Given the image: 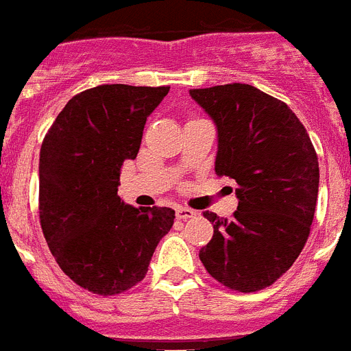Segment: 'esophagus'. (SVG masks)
Wrapping results in <instances>:
<instances>
[{
    "label": "esophagus",
    "instance_id": "1",
    "mask_svg": "<svg viewBox=\"0 0 351 351\" xmlns=\"http://www.w3.org/2000/svg\"><path fill=\"white\" fill-rule=\"evenodd\" d=\"M195 210L192 208H186V206H179L178 210H176V215H178V219L181 221H186V219H192V217H195Z\"/></svg>",
    "mask_w": 351,
    "mask_h": 351
}]
</instances>
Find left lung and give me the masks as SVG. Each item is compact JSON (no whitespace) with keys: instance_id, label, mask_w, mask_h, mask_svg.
I'll return each instance as SVG.
<instances>
[{"instance_id":"1","label":"left lung","mask_w":351,"mask_h":351,"mask_svg":"<svg viewBox=\"0 0 351 351\" xmlns=\"http://www.w3.org/2000/svg\"><path fill=\"white\" fill-rule=\"evenodd\" d=\"M217 127L215 173L235 179L232 219L212 212L214 237L199 252L223 287L259 291L290 270L310 235L319 192V161L290 106L259 88L230 83L192 88Z\"/></svg>"}]
</instances>
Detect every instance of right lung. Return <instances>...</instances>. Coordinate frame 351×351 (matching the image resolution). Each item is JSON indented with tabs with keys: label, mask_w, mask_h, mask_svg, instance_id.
<instances>
[{
	"label": "right lung",
	"mask_w": 351,
	"mask_h": 351,
	"mask_svg": "<svg viewBox=\"0 0 351 351\" xmlns=\"http://www.w3.org/2000/svg\"><path fill=\"white\" fill-rule=\"evenodd\" d=\"M170 86L99 85L66 103L39 152V223L56 263L97 295L130 290L172 228L167 206L134 208L117 195L147 117Z\"/></svg>",
	"instance_id": "add662e5"
}]
</instances>
